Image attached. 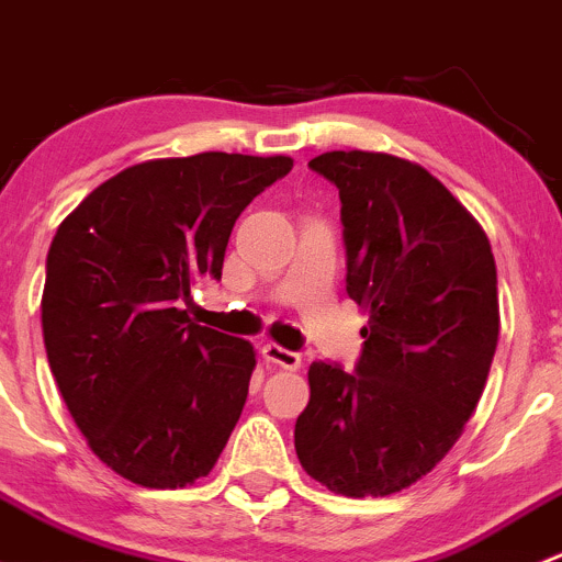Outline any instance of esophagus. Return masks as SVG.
Segmentation results:
<instances>
[{
	"mask_svg": "<svg viewBox=\"0 0 562 562\" xmlns=\"http://www.w3.org/2000/svg\"><path fill=\"white\" fill-rule=\"evenodd\" d=\"M260 353H263L266 361L282 367V370H299V367H302V356H299L296 350L280 348L277 342H266L263 348H260Z\"/></svg>",
	"mask_w": 562,
	"mask_h": 562,
	"instance_id": "obj_1",
	"label": "esophagus"
}]
</instances>
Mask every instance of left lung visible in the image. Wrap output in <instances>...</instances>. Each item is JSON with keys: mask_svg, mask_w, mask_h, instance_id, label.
<instances>
[{"mask_svg": "<svg viewBox=\"0 0 562 562\" xmlns=\"http://www.w3.org/2000/svg\"><path fill=\"white\" fill-rule=\"evenodd\" d=\"M310 168L339 190L345 291L370 321L353 372L310 364L296 454L331 492L391 495L449 454L479 405L501 334L495 258L422 166L353 149Z\"/></svg>", "mask_w": 562, "mask_h": 562, "instance_id": "obj_1", "label": "left lung"}]
</instances>
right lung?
Instances as JSON below:
<instances>
[{
	"label": "right lung",
	"instance_id": "obj_1",
	"mask_svg": "<svg viewBox=\"0 0 562 562\" xmlns=\"http://www.w3.org/2000/svg\"><path fill=\"white\" fill-rule=\"evenodd\" d=\"M291 157L203 151L124 168L59 225L45 260L43 339L78 429L111 470L151 490L214 468L247 402V339L190 321V282Z\"/></svg>",
	"mask_w": 562,
	"mask_h": 562
}]
</instances>
